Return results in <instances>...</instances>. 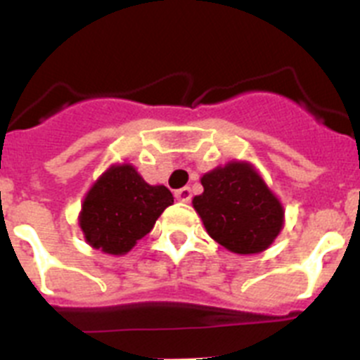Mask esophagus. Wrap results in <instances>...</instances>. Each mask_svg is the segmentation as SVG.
Returning <instances> with one entry per match:
<instances>
[{
  "instance_id": "esophagus-1",
  "label": "esophagus",
  "mask_w": 360,
  "mask_h": 360,
  "mask_svg": "<svg viewBox=\"0 0 360 360\" xmlns=\"http://www.w3.org/2000/svg\"><path fill=\"white\" fill-rule=\"evenodd\" d=\"M174 198L178 200V202H191V198H193V193H191L189 187H182V189H178L176 193H174Z\"/></svg>"
}]
</instances>
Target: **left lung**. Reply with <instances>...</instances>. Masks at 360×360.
<instances>
[{"label":"left lung","instance_id":"left-lung-1","mask_svg":"<svg viewBox=\"0 0 360 360\" xmlns=\"http://www.w3.org/2000/svg\"><path fill=\"white\" fill-rule=\"evenodd\" d=\"M193 198L209 236L236 254L269 249L283 229L285 211L249 162H229L202 176Z\"/></svg>","mask_w":360,"mask_h":360}]
</instances>
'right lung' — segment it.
<instances>
[{
	"label": "right lung",
	"mask_w": 360,
	"mask_h": 360,
	"mask_svg": "<svg viewBox=\"0 0 360 360\" xmlns=\"http://www.w3.org/2000/svg\"><path fill=\"white\" fill-rule=\"evenodd\" d=\"M173 202L167 187L149 186L131 164H117L88 191L79 225L94 249L122 256L151 231Z\"/></svg>",
	"instance_id": "right-lung-1"
}]
</instances>
